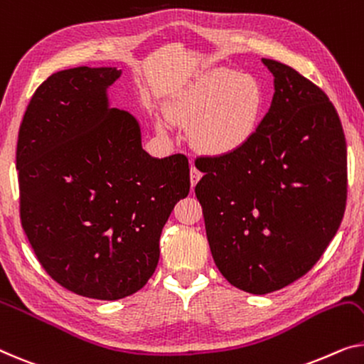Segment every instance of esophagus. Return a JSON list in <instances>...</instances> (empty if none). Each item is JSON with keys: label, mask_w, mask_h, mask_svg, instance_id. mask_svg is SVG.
<instances>
[{"label": "esophagus", "mask_w": 364, "mask_h": 364, "mask_svg": "<svg viewBox=\"0 0 364 364\" xmlns=\"http://www.w3.org/2000/svg\"><path fill=\"white\" fill-rule=\"evenodd\" d=\"M200 171L196 166H191V171H189V178H191V186H196V183L200 180Z\"/></svg>", "instance_id": "34e87169"}]
</instances>
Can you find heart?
<instances>
[{"label":"heart","instance_id":"b5f03b06","mask_svg":"<svg viewBox=\"0 0 364 364\" xmlns=\"http://www.w3.org/2000/svg\"><path fill=\"white\" fill-rule=\"evenodd\" d=\"M262 85L250 75L210 72L189 86L176 105V117L196 124L194 142L208 155L240 150L257 132L263 112Z\"/></svg>","mask_w":364,"mask_h":364}]
</instances>
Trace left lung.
<instances>
[{"mask_svg":"<svg viewBox=\"0 0 364 364\" xmlns=\"http://www.w3.org/2000/svg\"><path fill=\"white\" fill-rule=\"evenodd\" d=\"M262 62L274 77L268 112L240 150L200 156L194 188L215 267L250 294L306 274L346 205V142L333 105L294 68Z\"/></svg>","mask_w":364,"mask_h":364,"instance_id":"obj_1","label":"left lung"}]
</instances>
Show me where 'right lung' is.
Masks as SVG:
<instances>
[{"instance_id": "1", "label": "right lung", "mask_w": 364, "mask_h": 364, "mask_svg": "<svg viewBox=\"0 0 364 364\" xmlns=\"http://www.w3.org/2000/svg\"><path fill=\"white\" fill-rule=\"evenodd\" d=\"M112 67L53 73L19 127L21 224L42 268L78 296L127 297L159 264L160 235L189 193L181 154L154 159L132 114L109 107Z\"/></svg>"}]
</instances>
